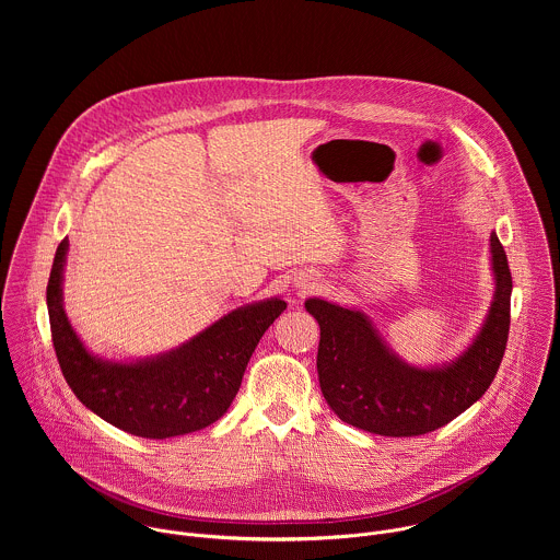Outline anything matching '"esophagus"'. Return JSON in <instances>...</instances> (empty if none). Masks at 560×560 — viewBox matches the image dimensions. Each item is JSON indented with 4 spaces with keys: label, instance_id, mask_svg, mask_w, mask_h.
Returning <instances> with one entry per match:
<instances>
[{
    "label": "esophagus",
    "instance_id": "esophagus-1",
    "mask_svg": "<svg viewBox=\"0 0 560 560\" xmlns=\"http://www.w3.org/2000/svg\"><path fill=\"white\" fill-rule=\"evenodd\" d=\"M319 287V280L315 276H308V273H300L298 280H295V289L300 293H308V291H315Z\"/></svg>",
    "mask_w": 560,
    "mask_h": 560
}]
</instances>
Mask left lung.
I'll return each instance as SVG.
<instances>
[{"mask_svg":"<svg viewBox=\"0 0 560 560\" xmlns=\"http://www.w3.org/2000/svg\"><path fill=\"white\" fill-rule=\"evenodd\" d=\"M493 298L468 347L453 360L409 364L355 306L308 298L320 327L317 371L331 411L362 431L411 438L448 424L487 393L502 362L511 323V271L498 235H489Z\"/></svg>","mask_w":560,"mask_h":560,"instance_id":"obj_1","label":"left lung"}]
</instances>
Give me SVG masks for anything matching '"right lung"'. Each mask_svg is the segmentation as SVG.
<instances>
[{
	"mask_svg": "<svg viewBox=\"0 0 560 560\" xmlns=\"http://www.w3.org/2000/svg\"><path fill=\"white\" fill-rule=\"evenodd\" d=\"M67 254L69 240L56 249L47 284L51 336L65 380L98 418L147 440L194 433L220 420L240 390L260 336L287 308L282 298L252 302L170 351L112 360L85 347L65 311Z\"/></svg>",
	"mask_w": 560,
	"mask_h": 560,
	"instance_id": "1",
	"label": "right lung"
}]
</instances>
